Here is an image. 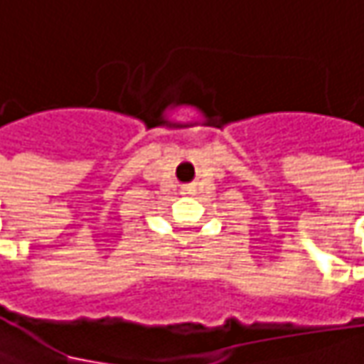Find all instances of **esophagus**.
Returning <instances> with one entry per match:
<instances>
[{
  "mask_svg": "<svg viewBox=\"0 0 364 364\" xmlns=\"http://www.w3.org/2000/svg\"><path fill=\"white\" fill-rule=\"evenodd\" d=\"M195 193V188H191V186H186L184 191H182V195H193Z\"/></svg>",
  "mask_w": 364,
  "mask_h": 364,
  "instance_id": "esophagus-1",
  "label": "esophagus"
}]
</instances>
